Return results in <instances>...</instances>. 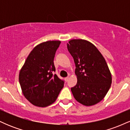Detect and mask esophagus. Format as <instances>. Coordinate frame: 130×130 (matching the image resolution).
I'll return each mask as SVG.
<instances>
[{
	"mask_svg": "<svg viewBox=\"0 0 130 130\" xmlns=\"http://www.w3.org/2000/svg\"><path fill=\"white\" fill-rule=\"evenodd\" d=\"M68 79H69V77H68V76L67 77H65V81H66V82L68 81Z\"/></svg>",
	"mask_w": 130,
	"mask_h": 130,
	"instance_id": "obj_1",
	"label": "esophagus"
}]
</instances>
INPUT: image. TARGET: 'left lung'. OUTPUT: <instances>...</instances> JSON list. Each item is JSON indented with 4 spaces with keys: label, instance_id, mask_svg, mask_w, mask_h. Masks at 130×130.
<instances>
[{
    "label": "left lung",
    "instance_id": "left-lung-1",
    "mask_svg": "<svg viewBox=\"0 0 130 130\" xmlns=\"http://www.w3.org/2000/svg\"><path fill=\"white\" fill-rule=\"evenodd\" d=\"M67 48L76 65L77 84L71 89L76 100L87 106L101 101L111 87L112 76L105 59L92 43L71 40Z\"/></svg>",
    "mask_w": 130,
    "mask_h": 130
}]
</instances>
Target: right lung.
Returning a JSON list of instances; mask_svg holds the SVG:
<instances>
[{
	"mask_svg": "<svg viewBox=\"0 0 130 130\" xmlns=\"http://www.w3.org/2000/svg\"><path fill=\"white\" fill-rule=\"evenodd\" d=\"M60 41H47L33 49L20 70L19 81L26 98L34 105L46 107L56 100L64 82L56 74L54 59Z\"/></svg>",
	"mask_w": 130,
	"mask_h": 130,
	"instance_id": "obj_1",
	"label": "right lung"
}]
</instances>
